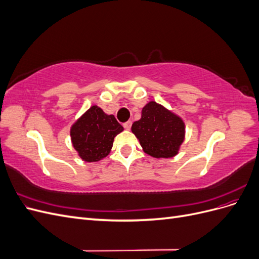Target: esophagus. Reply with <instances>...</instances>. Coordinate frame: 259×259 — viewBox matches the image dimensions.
Instances as JSON below:
<instances>
[{
  "mask_svg": "<svg viewBox=\"0 0 259 259\" xmlns=\"http://www.w3.org/2000/svg\"><path fill=\"white\" fill-rule=\"evenodd\" d=\"M123 126H124V128H125V130H130V128H131V126H132V122H131V121L125 122V123L123 124Z\"/></svg>",
  "mask_w": 259,
  "mask_h": 259,
  "instance_id": "34e87169",
  "label": "esophagus"
}]
</instances>
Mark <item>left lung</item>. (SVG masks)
Segmentation results:
<instances>
[{
    "label": "left lung",
    "instance_id": "left-lung-1",
    "mask_svg": "<svg viewBox=\"0 0 259 259\" xmlns=\"http://www.w3.org/2000/svg\"><path fill=\"white\" fill-rule=\"evenodd\" d=\"M132 133L145 153L155 159H168L178 154L186 125L178 114L151 100L142 109L140 120L133 123Z\"/></svg>",
    "mask_w": 259,
    "mask_h": 259
}]
</instances>
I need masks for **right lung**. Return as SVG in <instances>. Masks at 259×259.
Listing matches in <instances>:
<instances>
[{"label": "right lung", "mask_w": 259, "mask_h": 259, "mask_svg": "<svg viewBox=\"0 0 259 259\" xmlns=\"http://www.w3.org/2000/svg\"><path fill=\"white\" fill-rule=\"evenodd\" d=\"M113 114H107L98 106L88 109L70 128L71 143L85 162H98L110 153L114 137L123 132Z\"/></svg>", "instance_id": "add662e5"}]
</instances>
